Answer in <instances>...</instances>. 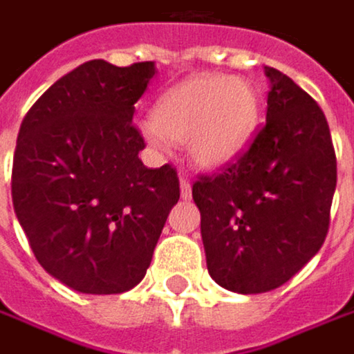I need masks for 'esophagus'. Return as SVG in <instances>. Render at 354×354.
<instances>
[{
	"label": "esophagus",
	"instance_id": "obj_1",
	"mask_svg": "<svg viewBox=\"0 0 354 354\" xmlns=\"http://www.w3.org/2000/svg\"><path fill=\"white\" fill-rule=\"evenodd\" d=\"M179 187H181V197L183 199H189L191 197V181L185 177V175H181L179 177Z\"/></svg>",
	"mask_w": 354,
	"mask_h": 354
}]
</instances>
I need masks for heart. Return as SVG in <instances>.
Here are the masks:
<instances>
[{
	"mask_svg": "<svg viewBox=\"0 0 354 354\" xmlns=\"http://www.w3.org/2000/svg\"><path fill=\"white\" fill-rule=\"evenodd\" d=\"M260 122V94L252 82L225 74H197L163 92L153 118L140 120L142 139L163 147L167 139L187 145L189 159L219 169L238 159Z\"/></svg>",
	"mask_w": 354,
	"mask_h": 354,
	"instance_id": "heart-1",
	"label": "heart"
}]
</instances>
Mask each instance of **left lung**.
I'll list each match as a JSON object with an SVG mask.
<instances>
[{
  "instance_id": "left-lung-1",
  "label": "left lung",
  "mask_w": 354,
  "mask_h": 354,
  "mask_svg": "<svg viewBox=\"0 0 354 354\" xmlns=\"http://www.w3.org/2000/svg\"><path fill=\"white\" fill-rule=\"evenodd\" d=\"M264 72L266 127L217 177L193 183L209 276L238 294L280 288L315 258L337 187L324 113L286 74Z\"/></svg>"
}]
</instances>
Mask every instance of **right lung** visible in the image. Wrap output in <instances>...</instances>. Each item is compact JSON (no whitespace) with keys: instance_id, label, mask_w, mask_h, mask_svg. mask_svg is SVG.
Returning a JSON list of instances; mask_svg holds the SVG:
<instances>
[{"instance_id":"right-lung-1","label":"right lung","mask_w":354,"mask_h":354,"mask_svg":"<svg viewBox=\"0 0 354 354\" xmlns=\"http://www.w3.org/2000/svg\"><path fill=\"white\" fill-rule=\"evenodd\" d=\"M155 62L80 64L26 114L13 155L12 199L41 268L82 294L139 284L179 201L171 165L147 169L133 127Z\"/></svg>"}]
</instances>
